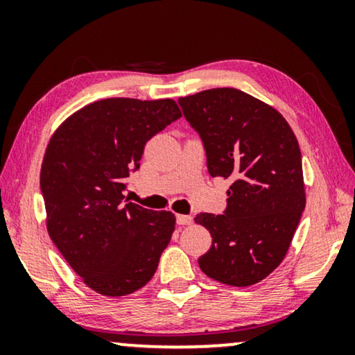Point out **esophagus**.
Segmentation results:
<instances>
[{"label":"esophagus","mask_w":355,"mask_h":355,"mask_svg":"<svg viewBox=\"0 0 355 355\" xmlns=\"http://www.w3.org/2000/svg\"><path fill=\"white\" fill-rule=\"evenodd\" d=\"M176 221H178V225H181V226H189V225H192V216L191 215H178Z\"/></svg>","instance_id":"1"}]
</instances>
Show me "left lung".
<instances>
[{
    "mask_svg": "<svg viewBox=\"0 0 355 355\" xmlns=\"http://www.w3.org/2000/svg\"><path fill=\"white\" fill-rule=\"evenodd\" d=\"M179 105L200 135L210 176L232 181L225 213L196 218L213 239L200 270L227 286L260 283L288 254L305 208L297 139L273 106L242 90H203Z\"/></svg>",
    "mask_w": 355,
    "mask_h": 355,
    "instance_id": "8db88e82",
    "label": "left lung"
}]
</instances>
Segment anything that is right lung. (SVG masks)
<instances>
[{
  "mask_svg": "<svg viewBox=\"0 0 355 355\" xmlns=\"http://www.w3.org/2000/svg\"><path fill=\"white\" fill-rule=\"evenodd\" d=\"M181 116L171 98H105L51 135L40 171L46 230L95 293L132 294L157 271L176 216L124 200L123 191L145 144Z\"/></svg>",
  "mask_w": 355,
  "mask_h": 355,
  "instance_id": "obj_1",
  "label": "right lung"
}]
</instances>
